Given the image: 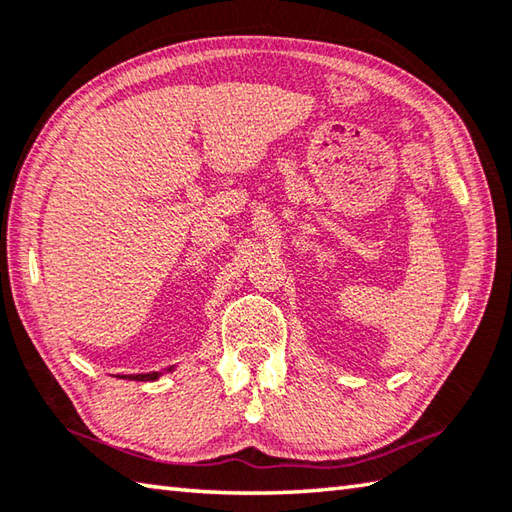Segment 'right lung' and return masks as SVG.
<instances>
[{"instance_id": "add662e5", "label": "right lung", "mask_w": 512, "mask_h": 512, "mask_svg": "<svg viewBox=\"0 0 512 512\" xmlns=\"http://www.w3.org/2000/svg\"><path fill=\"white\" fill-rule=\"evenodd\" d=\"M128 379H137V382H153L159 377V373H144V375H126Z\"/></svg>"}]
</instances>
